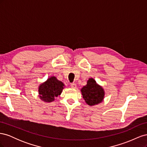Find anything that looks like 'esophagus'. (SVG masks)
<instances>
[{"label":"esophagus","mask_w":147,"mask_h":147,"mask_svg":"<svg viewBox=\"0 0 147 147\" xmlns=\"http://www.w3.org/2000/svg\"><path fill=\"white\" fill-rule=\"evenodd\" d=\"M70 86H71V88H72L75 89V88H77V84H75V83H72V84H70Z\"/></svg>","instance_id":"34e87169"}]
</instances>
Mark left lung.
I'll return each instance as SVG.
<instances>
[{
	"label": "left lung",
	"mask_w": 147,
	"mask_h": 147,
	"mask_svg": "<svg viewBox=\"0 0 147 147\" xmlns=\"http://www.w3.org/2000/svg\"><path fill=\"white\" fill-rule=\"evenodd\" d=\"M80 91L85 102L90 106L101 103L105 97L104 89L92 78L88 79L87 84L81 89Z\"/></svg>",
	"instance_id": "1"
}]
</instances>
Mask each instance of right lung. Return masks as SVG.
Listing matches in <instances>:
<instances>
[{
    "instance_id": "obj_1",
    "label": "right lung",
    "mask_w": 147,
    "mask_h": 147,
    "mask_svg": "<svg viewBox=\"0 0 147 147\" xmlns=\"http://www.w3.org/2000/svg\"><path fill=\"white\" fill-rule=\"evenodd\" d=\"M65 88L64 84L58 80L55 76L49 77L45 82L38 86V97L42 101L50 103L55 97L60 96Z\"/></svg>"
}]
</instances>
